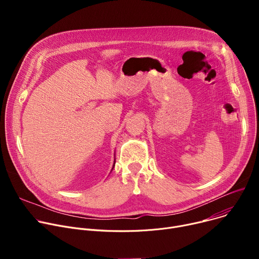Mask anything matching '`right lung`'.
<instances>
[{"label": "right lung", "instance_id": "add662e5", "mask_svg": "<svg viewBox=\"0 0 259 259\" xmlns=\"http://www.w3.org/2000/svg\"><path fill=\"white\" fill-rule=\"evenodd\" d=\"M115 163H116V161H114V165H113V168H112V170L114 169V167H115Z\"/></svg>", "mask_w": 259, "mask_h": 259}]
</instances>
